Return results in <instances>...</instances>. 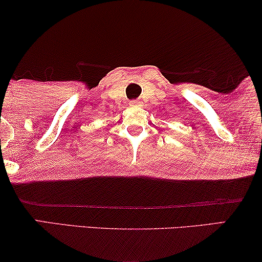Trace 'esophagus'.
Segmentation results:
<instances>
[{
	"label": "esophagus",
	"mask_w": 262,
	"mask_h": 262,
	"mask_svg": "<svg viewBox=\"0 0 262 262\" xmlns=\"http://www.w3.org/2000/svg\"><path fill=\"white\" fill-rule=\"evenodd\" d=\"M139 102L138 100H132V101H130V106H134V107H136V106H139Z\"/></svg>",
	"instance_id": "obj_1"
}]
</instances>
